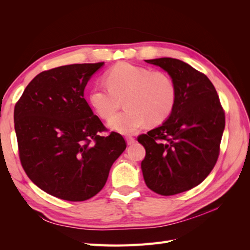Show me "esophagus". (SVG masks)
Instances as JSON below:
<instances>
[{
    "instance_id": "1",
    "label": "esophagus",
    "mask_w": 250,
    "mask_h": 250,
    "mask_svg": "<svg viewBox=\"0 0 250 250\" xmlns=\"http://www.w3.org/2000/svg\"><path fill=\"white\" fill-rule=\"evenodd\" d=\"M126 141H127L128 145H132V144L135 142V139H134L133 137H127V138H126Z\"/></svg>"
}]
</instances>
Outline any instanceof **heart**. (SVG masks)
<instances>
[{
    "label": "heart",
    "instance_id": "b5f03b06",
    "mask_svg": "<svg viewBox=\"0 0 250 250\" xmlns=\"http://www.w3.org/2000/svg\"><path fill=\"white\" fill-rule=\"evenodd\" d=\"M106 83H96L88 99L102 119H110L125 99L126 110L109 121L112 129L130 134L167 119L176 102V86L169 75L144 66L121 62L106 73Z\"/></svg>",
    "mask_w": 250,
    "mask_h": 250
}]
</instances>
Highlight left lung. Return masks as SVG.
<instances>
[{
    "label": "left lung",
    "instance_id": "8db88e82",
    "mask_svg": "<svg viewBox=\"0 0 250 250\" xmlns=\"http://www.w3.org/2000/svg\"><path fill=\"white\" fill-rule=\"evenodd\" d=\"M168 72L176 102L160 127L139 135L146 149L141 167L147 187L171 196L191 190L208 177L220 153L225 113L213 83L179 59L146 60Z\"/></svg>",
    "mask_w": 250,
    "mask_h": 250
}]
</instances>
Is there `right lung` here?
Here are the masks:
<instances>
[{
  "instance_id": "obj_1",
  "label": "right lung",
  "mask_w": 250,
  "mask_h": 250,
  "mask_svg": "<svg viewBox=\"0 0 250 250\" xmlns=\"http://www.w3.org/2000/svg\"><path fill=\"white\" fill-rule=\"evenodd\" d=\"M104 62L62 65L43 71L14 107L22 169L40 188L67 201L99 193L126 149L120 133L103 125L84 99V88Z\"/></svg>"
}]
</instances>
